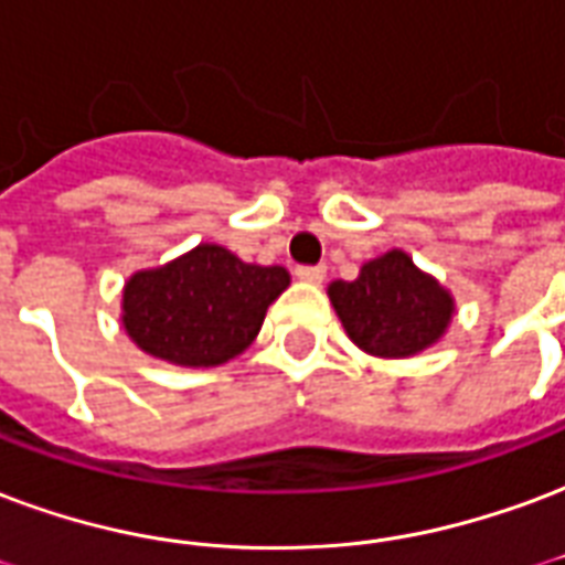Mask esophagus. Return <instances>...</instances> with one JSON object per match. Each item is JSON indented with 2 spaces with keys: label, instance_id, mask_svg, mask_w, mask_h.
<instances>
[{
  "label": "esophagus",
  "instance_id": "esophagus-1",
  "mask_svg": "<svg viewBox=\"0 0 565 565\" xmlns=\"http://www.w3.org/2000/svg\"><path fill=\"white\" fill-rule=\"evenodd\" d=\"M296 278H302L308 284H323L326 266H296Z\"/></svg>",
  "mask_w": 565,
  "mask_h": 565
}]
</instances>
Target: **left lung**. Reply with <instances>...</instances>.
Segmentation results:
<instances>
[{
  "mask_svg": "<svg viewBox=\"0 0 565 565\" xmlns=\"http://www.w3.org/2000/svg\"><path fill=\"white\" fill-rule=\"evenodd\" d=\"M329 299L347 335L371 356L419 353L446 332L455 311L452 296L404 250L365 263L356 281H332Z\"/></svg>",
  "mask_w": 565,
  "mask_h": 565,
  "instance_id": "obj_1",
  "label": "left lung"
}]
</instances>
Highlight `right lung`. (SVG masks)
Instances as JSON below:
<instances>
[{
    "instance_id": "1",
    "label": "right lung",
    "mask_w": 565,
    "mask_h": 565,
    "mask_svg": "<svg viewBox=\"0 0 565 565\" xmlns=\"http://www.w3.org/2000/svg\"><path fill=\"white\" fill-rule=\"evenodd\" d=\"M287 284L284 266H254L221 245H198L125 284V332L173 365H221L257 338L266 308Z\"/></svg>"
}]
</instances>
